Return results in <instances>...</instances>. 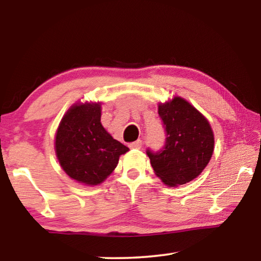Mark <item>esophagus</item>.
<instances>
[{"mask_svg": "<svg viewBox=\"0 0 261 261\" xmlns=\"http://www.w3.org/2000/svg\"><path fill=\"white\" fill-rule=\"evenodd\" d=\"M129 147H130V148H135V149H139V148L141 147V140L138 139V140L134 141V143L129 144Z\"/></svg>", "mask_w": 261, "mask_h": 261, "instance_id": "34e87169", "label": "esophagus"}]
</instances>
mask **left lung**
I'll use <instances>...</instances> for the list:
<instances>
[{
	"label": "left lung",
	"mask_w": 261,
	"mask_h": 261,
	"mask_svg": "<svg viewBox=\"0 0 261 261\" xmlns=\"http://www.w3.org/2000/svg\"><path fill=\"white\" fill-rule=\"evenodd\" d=\"M166 127L161 152L147 155L155 175L168 187H178L197 178L214 151V134L207 118L180 96L158 105Z\"/></svg>",
	"instance_id": "obj_1"
}]
</instances>
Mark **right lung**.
Wrapping results in <instances>:
<instances>
[{
    "label": "right lung",
    "instance_id": "add662e5",
    "mask_svg": "<svg viewBox=\"0 0 261 261\" xmlns=\"http://www.w3.org/2000/svg\"><path fill=\"white\" fill-rule=\"evenodd\" d=\"M55 153L70 178L87 187L103 182L129 148L101 124V102L73 103L56 130Z\"/></svg>",
    "mask_w": 261,
    "mask_h": 261
}]
</instances>
